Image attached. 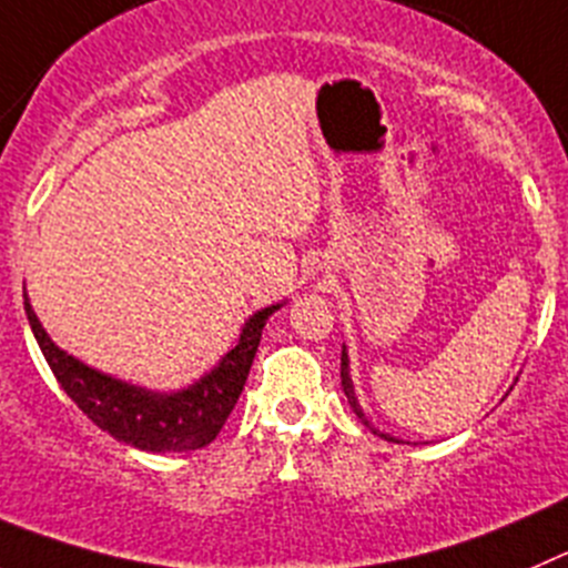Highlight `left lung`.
I'll list each match as a JSON object with an SVG mask.
<instances>
[{
	"instance_id": "1",
	"label": "left lung",
	"mask_w": 568,
	"mask_h": 568,
	"mask_svg": "<svg viewBox=\"0 0 568 568\" xmlns=\"http://www.w3.org/2000/svg\"><path fill=\"white\" fill-rule=\"evenodd\" d=\"M339 379H343V393H345V398H348L351 409H354V413H356V418H359L365 426H371L368 418H365V413H362V407H359V404H356L354 385H351V376H348V354H345V348H343V356H339ZM371 429H374V426H371ZM374 432H376V429H374ZM376 435H382V432H376ZM382 437H385V440L398 443L396 437H390V435H382Z\"/></svg>"
}]
</instances>
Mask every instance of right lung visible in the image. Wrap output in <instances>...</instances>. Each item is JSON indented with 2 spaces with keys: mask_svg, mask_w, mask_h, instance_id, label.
<instances>
[{
  "mask_svg": "<svg viewBox=\"0 0 568 568\" xmlns=\"http://www.w3.org/2000/svg\"><path fill=\"white\" fill-rule=\"evenodd\" d=\"M275 310L278 306L256 312L242 328L240 343L197 385L172 393V396H161V393H150L111 379V376L78 362L74 356L63 354L47 337L30 301H24L27 321H30L32 334L38 339V348L44 354L47 365L55 374L63 393L83 409L91 424L142 452H194L209 446L220 435L242 387H245L247 374H251L264 321Z\"/></svg>",
  "mask_w": 568,
  "mask_h": 568,
  "instance_id": "obj_1",
  "label": "right lung"
}]
</instances>
